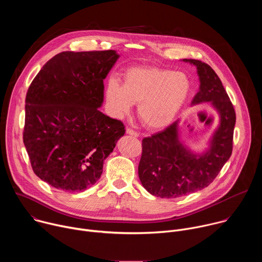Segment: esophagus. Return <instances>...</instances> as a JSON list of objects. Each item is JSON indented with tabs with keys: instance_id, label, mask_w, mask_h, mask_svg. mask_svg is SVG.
I'll list each match as a JSON object with an SVG mask.
<instances>
[{
	"instance_id": "obj_1",
	"label": "esophagus",
	"mask_w": 262,
	"mask_h": 262,
	"mask_svg": "<svg viewBox=\"0 0 262 262\" xmlns=\"http://www.w3.org/2000/svg\"><path fill=\"white\" fill-rule=\"evenodd\" d=\"M126 134L129 135V136H132V137H135V138H138V137H139V134H138L137 132H135L134 129H132V128H127V129H126Z\"/></svg>"
}]
</instances>
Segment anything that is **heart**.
Returning a JSON list of instances; mask_svg holds the SVG:
<instances>
[{
    "label": "heart",
    "instance_id": "1",
    "mask_svg": "<svg viewBox=\"0 0 262 262\" xmlns=\"http://www.w3.org/2000/svg\"><path fill=\"white\" fill-rule=\"evenodd\" d=\"M191 81L184 72L158 67H133L123 74V85L111 79L105 99L118 116L139 103L138 114L145 126L162 129L170 125L189 97Z\"/></svg>",
    "mask_w": 262,
    "mask_h": 262
}]
</instances>
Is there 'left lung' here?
Returning <instances> with one entry per match:
<instances>
[{
  "label": "left lung",
  "mask_w": 262,
  "mask_h": 262,
  "mask_svg": "<svg viewBox=\"0 0 262 262\" xmlns=\"http://www.w3.org/2000/svg\"><path fill=\"white\" fill-rule=\"evenodd\" d=\"M197 68L199 91L192 105L209 102L219 123L207 148L197 154L180 139V120L142 140L138 173L145 190L160 198H179L200 191L216 177L232 154L235 112L213 69L199 60L182 59Z\"/></svg>",
  "instance_id": "1"
}]
</instances>
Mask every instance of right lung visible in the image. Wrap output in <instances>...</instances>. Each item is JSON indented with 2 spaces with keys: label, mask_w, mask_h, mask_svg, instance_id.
I'll return each mask as SVG.
<instances>
[{
  "label": "right lung",
  "mask_w": 262,
  "mask_h": 262,
  "mask_svg": "<svg viewBox=\"0 0 262 262\" xmlns=\"http://www.w3.org/2000/svg\"><path fill=\"white\" fill-rule=\"evenodd\" d=\"M116 51L63 52L48 61L26 96L24 144L34 173L58 190L80 192L102 173L125 134L98 110Z\"/></svg>",
  "instance_id": "add662e5"
}]
</instances>
